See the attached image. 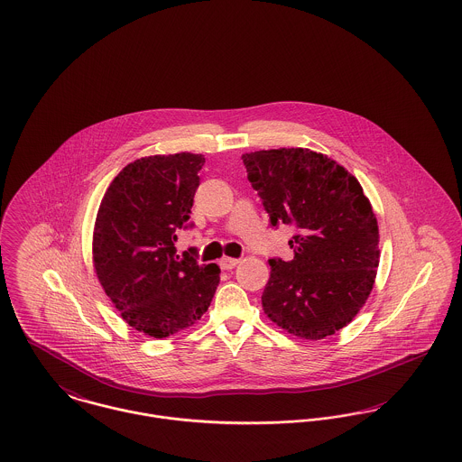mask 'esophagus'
<instances>
[{"mask_svg":"<svg viewBox=\"0 0 462 462\" xmlns=\"http://www.w3.org/2000/svg\"><path fill=\"white\" fill-rule=\"evenodd\" d=\"M239 262H241L239 258H230V256H225V258H221L219 265H221L225 271H230V269H234V267H236Z\"/></svg>","mask_w":462,"mask_h":462,"instance_id":"esophagus-1","label":"esophagus"}]
</instances>
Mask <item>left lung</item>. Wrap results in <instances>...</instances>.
<instances>
[{
  "label": "left lung",
  "instance_id": "left-lung-1",
  "mask_svg": "<svg viewBox=\"0 0 462 462\" xmlns=\"http://www.w3.org/2000/svg\"><path fill=\"white\" fill-rule=\"evenodd\" d=\"M271 225H295L293 258H271L263 313L317 341L356 319L376 280L378 221L360 182L332 158L302 147L243 154Z\"/></svg>",
  "mask_w": 462,
  "mask_h": 462
}]
</instances>
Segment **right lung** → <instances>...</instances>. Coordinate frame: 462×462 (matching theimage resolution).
<instances>
[{"mask_svg":"<svg viewBox=\"0 0 462 462\" xmlns=\"http://www.w3.org/2000/svg\"><path fill=\"white\" fill-rule=\"evenodd\" d=\"M204 154H154L128 163L106 188L93 230V265L106 297L135 330L163 339L211 306L219 267L176 254Z\"/></svg>","mask_w":462,"mask_h":462,"instance_id":"add662e5","label":"right lung"}]
</instances>
